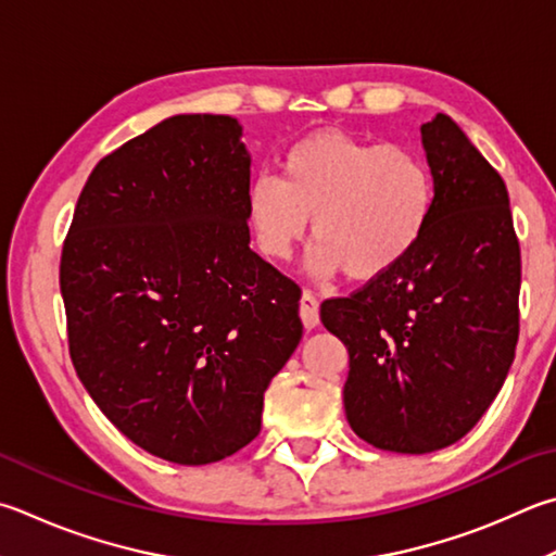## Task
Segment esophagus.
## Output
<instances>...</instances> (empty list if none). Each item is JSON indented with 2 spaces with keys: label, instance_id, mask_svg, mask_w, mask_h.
<instances>
[{
  "label": "esophagus",
  "instance_id": "esophagus-1",
  "mask_svg": "<svg viewBox=\"0 0 556 556\" xmlns=\"http://www.w3.org/2000/svg\"><path fill=\"white\" fill-rule=\"evenodd\" d=\"M299 316H301V323H304L308 330L318 326V299L313 296L311 291H304V294H301Z\"/></svg>",
  "mask_w": 556,
  "mask_h": 556
}]
</instances>
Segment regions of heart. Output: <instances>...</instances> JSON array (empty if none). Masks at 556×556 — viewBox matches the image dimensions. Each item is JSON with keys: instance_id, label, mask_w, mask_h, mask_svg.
<instances>
[{"instance_id": "heart-1", "label": "heart", "mask_w": 556, "mask_h": 556, "mask_svg": "<svg viewBox=\"0 0 556 556\" xmlns=\"http://www.w3.org/2000/svg\"><path fill=\"white\" fill-rule=\"evenodd\" d=\"M432 201L435 181L413 148L318 130L281 155L279 177L252 179L248 216L262 252L275 260L291 257L313 218L318 271L367 281L418 245Z\"/></svg>"}]
</instances>
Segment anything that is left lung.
<instances>
[{"mask_svg": "<svg viewBox=\"0 0 556 556\" xmlns=\"http://www.w3.org/2000/svg\"><path fill=\"white\" fill-rule=\"evenodd\" d=\"M435 181L418 245L320 320L350 352L345 413L387 452L426 454L477 426L520 332V243L506 181L445 114L420 126Z\"/></svg>", "mask_w": 556, "mask_h": 556, "instance_id": "left-lung-1", "label": "left lung"}]
</instances>
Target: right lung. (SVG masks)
<instances>
[{"label":"right lung","mask_w":556,"mask_h":556,"mask_svg":"<svg viewBox=\"0 0 556 556\" xmlns=\"http://www.w3.org/2000/svg\"><path fill=\"white\" fill-rule=\"evenodd\" d=\"M220 114H179L102 157L60 257L70 357L104 416L175 464L257 438L301 332L294 279L250 250V155Z\"/></svg>","instance_id":"add662e5"}]
</instances>
